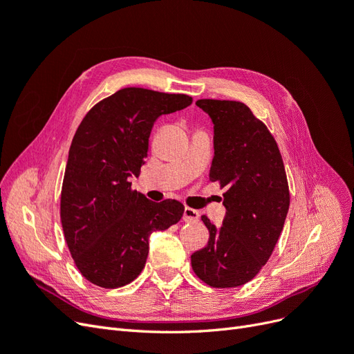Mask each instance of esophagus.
<instances>
[{
	"label": "esophagus",
	"instance_id": "1",
	"mask_svg": "<svg viewBox=\"0 0 354 354\" xmlns=\"http://www.w3.org/2000/svg\"><path fill=\"white\" fill-rule=\"evenodd\" d=\"M183 220L186 223H195L199 220V212L196 209H192V208H185L183 212Z\"/></svg>",
	"mask_w": 354,
	"mask_h": 354
}]
</instances>
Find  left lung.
Returning <instances> with one entry per match:
<instances>
[{
    "label": "left lung",
    "instance_id": "obj_1",
    "mask_svg": "<svg viewBox=\"0 0 354 354\" xmlns=\"http://www.w3.org/2000/svg\"><path fill=\"white\" fill-rule=\"evenodd\" d=\"M214 131L209 181L221 189L226 216L217 227L208 217L205 248L192 254V269L212 288L250 282L269 260L289 208L283 160L273 136L241 102L201 99Z\"/></svg>",
    "mask_w": 354,
    "mask_h": 354
}]
</instances>
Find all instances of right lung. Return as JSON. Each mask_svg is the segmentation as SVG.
<instances>
[{
    "mask_svg": "<svg viewBox=\"0 0 354 354\" xmlns=\"http://www.w3.org/2000/svg\"><path fill=\"white\" fill-rule=\"evenodd\" d=\"M192 104L186 94L122 88L85 115L69 149L60 218L72 259L85 279L120 288L142 273L149 238L178 223L176 199L149 201L133 190L160 115Z\"/></svg>",
    "mask_w": 354,
    "mask_h": 354,
    "instance_id": "1",
    "label": "right lung"
}]
</instances>
